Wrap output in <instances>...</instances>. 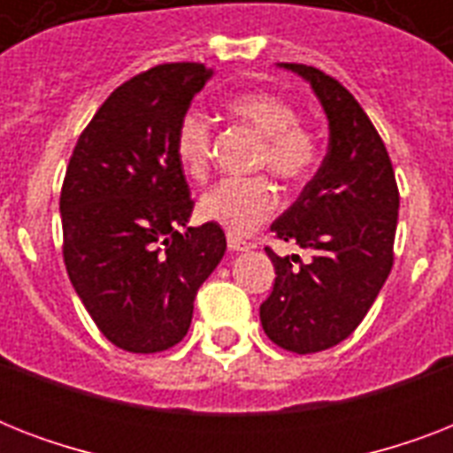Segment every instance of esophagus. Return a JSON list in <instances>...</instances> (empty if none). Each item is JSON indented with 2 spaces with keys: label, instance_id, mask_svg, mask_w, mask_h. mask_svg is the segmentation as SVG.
I'll return each mask as SVG.
<instances>
[{
  "label": "esophagus",
  "instance_id": "obj_1",
  "mask_svg": "<svg viewBox=\"0 0 453 453\" xmlns=\"http://www.w3.org/2000/svg\"><path fill=\"white\" fill-rule=\"evenodd\" d=\"M251 247H254V244L249 240H244V237H240V234L227 233V249H230V251H249Z\"/></svg>",
  "mask_w": 453,
  "mask_h": 453
}]
</instances>
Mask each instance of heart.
I'll return each instance as SVG.
<instances>
[{
    "instance_id": "1",
    "label": "heart",
    "mask_w": 453,
    "mask_h": 453,
    "mask_svg": "<svg viewBox=\"0 0 453 453\" xmlns=\"http://www.w3.org/2000/svg\"><path fill=\"white\" fill-rule=\"evenodd\" d=\"M234 122L261 136L251 166L268 169L284 183H303L319 164V143L310 127L301 122L296 105L273 91H247L226 105ZM173 152L183 171L195 180H206L213 162V127L199 110H188L178 119ZM277 190L268 176L226 178L199 197V213L206 220L247 233L273 216Z\"/></svg>"
}]
</instances>
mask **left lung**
I'll list each match as a JSON object with an SVG mask.
<instances>
[{
  "label": "left lung",
  "instance_id": "1",
  "mask_svg": "<svg viewBox=\"0 0 453 453\" xmlns=\"http://www.w3.org/2000/svg\"><path fill=\"white\" fill-rule=\"evenodd\" d=\"M284 67L305 77L319 96L329 117V152L301 197L270 227L275 240L296 242L310 258H282L265 247L277 277L261 303V324L275 345L308 355L350 336L386 284L400 190L386 143L355 96L317 67Z\"/></svg>",
  "mask_w": 453,
  "mask_h": 453
}]
</instances>
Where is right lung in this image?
Returning a JSON list of instances; mask_svg holds the SVG:
<instances>
[{
	"label": "right lung",
	"instance_id": "1",
	"mask_svg": "<svg viewBox=\"0 0 453 453\" xmlns=\"http://www.w3.org/2000/svg\"><path fill=\"white\" fill-rule=\"evenodd\" d=\"M209 74L204 63H164L127 80L81 131L67 164V277L103 336L127 352L180 343L197 289L226 254V233L213 220L178 233L195 199L173 134Z\"/></svg>",
	"mask_w": 453,
	"mask_h": 453
}]
</instances>
